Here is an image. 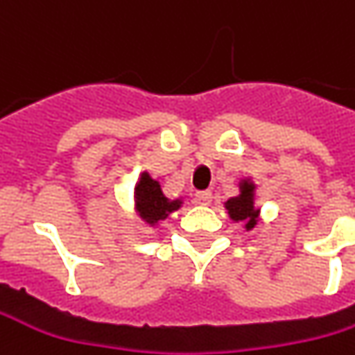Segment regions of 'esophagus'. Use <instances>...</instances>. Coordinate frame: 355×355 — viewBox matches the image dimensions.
<instances>
[{
	"instance_id": "esophagus-1",
	"label": "esophagus",
	"mask_w": 355,
	"mask_h": 355,
	"mask_svg": "<svg viewBox=\"0 0 355 355\" xmlns=\"http://www.w3.org/2000/svg\"><path fill=\"white\" fill-rule=\"evenodd\" d=\"M196 201H198L199 205H209L213 201V193L211 191H199L198 196H196Z\"/></svg>"
}]
</instances>
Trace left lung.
Listing matches in <instances>:
<instances>
[{
    "instance_id": "obj_1",
    "label": "left lung",
    "mask_w": 355,
    "mask_h": 355,
    "mask_svg": "<svg viewBox=\"0 0 355 355\" xmlns=\"http://www.w3.org/2000/svg\"><path fill=\"white\" fill-rule=\"evenodd\" d=\"M239 193L237 198H231L225 201V209L229 211V217L233 221H243L245 229L251 231L252 227L257 225V219H259V209L254 207V184L251 180H243L239 184Z\"/></svg>"
}]
</instances>
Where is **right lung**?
Listing matches in <instances>:
<instances>
[{
	"instance_id": "right-lung-1",
	"label": "right lung",
	"mask_w": 355,
	"mask_h": 355,
	"mask_svg": "<svg viewBox=\"0 0 355 355\" xmlns=\"http://www.w3.org/2000/svg\"><path fill=\"white\" fill-rule=\"evenodd\" d=\"M136 209L140 213V219L148 225H156L164 221L170 213L178 211L182 207V199H170L164 196L162 185L148 171L140 175V182L134 187Z\"/></svg>"
}]
</instances>
